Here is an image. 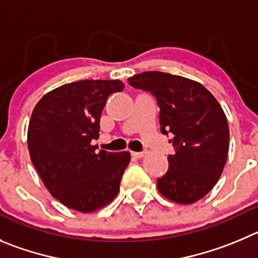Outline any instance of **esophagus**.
Here are the masks:
<instances>
[{
  "label": "esophagus",
  "instance_id": "esophagus-1",
  "mask_svg": "<svg viewBox=\"0 0 258 258\" xmlns=\"http://www.w3.org/2000/svg\"><path fill=\"white\" fill-rule=\"evenodd\" d=\"M131 155L135 158H143V156H145V153L144 151H131Z\"/></svg>",
  "mask_w": 258,
  "mask_h": 258
}]
</instances>
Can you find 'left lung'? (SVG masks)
Segmentation results:
<instances>
[{"label": "left lung", "mask_w": 258, "mask_h": 258, "mask_svg": "<svg viewBox=\"0 0 258 258\" xmlns=\"http://www.w3.org/2000/svg\"><path fill=\"white\" fill-rule=\"evenodd\" d=\"M128 84L155 96L163 135L174 154L158 178L159 192L178 204H194L215 186L227 163L229 127L213 94L200 83L160 71L134 75Z\"/></svg>", "instance_id": "left-lung-1"}]
</instances>
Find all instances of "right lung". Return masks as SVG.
I'll return each instance as SVG.
<instances>
[{
    "label": "right lung",
    "mask_w": 258,
    "mask_h": 258,
    "mask_svg": "<svg viewBox=\"0 0 258 258\" xmlns=\"http://www.w3.org/2000/svg\"><path fill=\"white\" fill-rule=\"evenodd\" d=\"M119 80H80L45 94L31 113L28 146L31 163L54 199L91 213L119 191L131 160L128 151H96L99 122L108 96L122 91Z\"/></svg>",
    "instance_id": "add662e5"
}]
</instances>
